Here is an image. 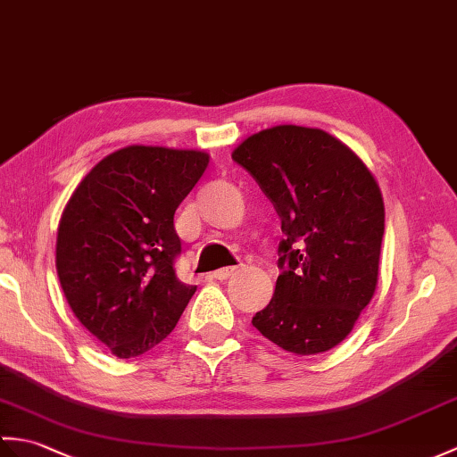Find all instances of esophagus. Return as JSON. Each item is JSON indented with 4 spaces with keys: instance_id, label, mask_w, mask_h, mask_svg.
<instances>
[{
    "instance_id": "1",
    "label": "esophagus",
    "mask_w": 457,
    "mask_h": 457,
    "mask_svg": "<svg viewBox=\"0 0 457 457\" xmlns=\"http://www.w3.org/2000/svg\"><path fill=\"white\" fill-rule=\"evenodd\" d=\"M236 272H237V267H226V269H220V270H216V272H212V278H216V280H228V278H231Z\"/></svg>"
}]
</instances>
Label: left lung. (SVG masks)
I'll return each instance as SVG.
<instances>
[{"label": "left lung", "instance_id": "obj_1", "mask_svg": "<svg viewBox=\"0 0 457 457\" xmlns=\"http://www.w3.org/2000/svg\"><path fill=\"white\" fill-rule=\"evenodd\" d=\"M231 157L257 180L284 233L277 288L251 323L288 353H325L376 292L386 221L376 179L331 134L294 124L247 137Z\"/></svg>", "mask_w": 457, "mask_h": 457}]
</instances>
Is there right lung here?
<instances>
[{
	"mask_svg": "<svg viewBox=\"0 0 457 457\" xmlns=\"http://www.w3.org/2000/svg\"><path fill=\"white\" fill-rule=\"evenodd\" d=\"M208 165L193 150L130 145L85 177L63 210L56 269L79 323L119 358L173 331L196 286L180 282L175 210Z\"/></svg>",
	"mask_w": 457,
	"mask_h": 457,
	"instance_id": "add662e5",
	"label": "right lung"
}]
</instances>
